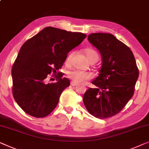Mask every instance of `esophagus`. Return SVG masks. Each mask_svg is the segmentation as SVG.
I'll use <instances>...</instances> for the list:
<instances>
[{
  "mask_svg": "<svg viewBox=\"0 0 149 149\" xmlns=\"http://www.w3.org/2000/svg\"><path fill=\"white\" fill-rule=\"evenodd\" d=\"M77 85H78V83H76V82H74V81H71L70 82V85L73 86V87H74V86H76Z\"/></svg>",
  "mask_w": 149,
  "mask_h": 149,
  "instance_id": "34e87169",
  "label": "esophagus"
}]
</instances>
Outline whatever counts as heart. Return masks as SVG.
Instances as JSON below:
<instances>
[{"label": "heart", "instance_id": "b5f03b06", "mask_svg": "<svg viewBox=\"0 0 149 149\" xmlns=\"http://www.w3.org/2000/svg\"><path fill=\"white\" fill-rule=\"evenodd\" d=\"M85 55L88 60L90 62L93 61V60H97L99 58V55L97 52L93 49L87 48L85 50ZM72 56V54L68 56L67 58L66 59V63L68 64L70 62V58ZM68 77L72 79L73 81L77 82V83H84V82L90 80L93 78V74L90 72H85V71L74 70L68 72Z\"/></svg>", "mask_w": 149, "mask_h": 149}]
</instances>
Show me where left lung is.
Returning a JSON list of instances; mask_svg holds the SVG:
<instances>
[{
    "instance_id": "obj_1",
    "label": "left lung",
    "mask_w": 149,
    "mask_h": 149,
    "mask_svg": "<svg viewBox=\"0 0 149 149\" xmlns=\"http://www.w3.org/2000/svg\"><path fill=\"white\" fill-rule=\"evenodd\" d=\"M88 40L101 55L100 74L83 95L87 111L105 119L119 113L132 98L139 78V68L130 48L110 33H95Z\"/></svg>"
}]
</instances>
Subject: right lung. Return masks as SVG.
<instances>
[{
  "label": "right lung",
  "mask_w": 149,
  "mask_h": 149,
  "mask_svg": "<svg viewBox=\"0 0 149 149\" xmlns=\"http://www.w3.org/2000/svg\"><path fill=\"white\" fill-rule=\"evenodd\" d=\"M86 37L82 33L47 27L23 44L11 74L13 97L25 113L44 118L55 109L70 81L62 78V72L56 75L54 83H47V77L61 68L67 54Z\"/></svg>",
  "instance_id": "add662e5"
}]
</instances>
